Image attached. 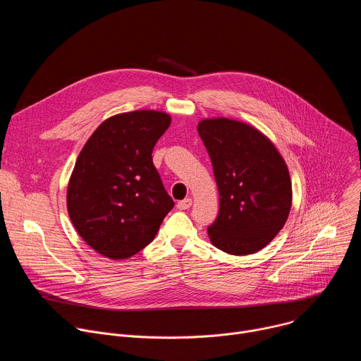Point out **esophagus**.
Here are the masks:
<instances>
[{"mask_svg": "<svg viewBox=\"0 0 361 361\" xmlns=\"http://www.w3.org/2000/svg\"><path fill=\"white\" fill-rule=\"evenodd\" d=\"M191 204H192V200L191 198H185V200L177 202V209L178 210H187V209L191 207Z\"/></svg>", "mask_w": 361, "mask_h": 361, "instance_id": "34e87169", "label": "esophagus"}]
</instances>
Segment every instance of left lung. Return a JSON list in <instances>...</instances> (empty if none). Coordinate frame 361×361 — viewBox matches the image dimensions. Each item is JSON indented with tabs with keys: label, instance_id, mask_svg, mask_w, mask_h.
<instances>
[{
	"label": "left lung",
	"instance_id": "obj_1",
	"mask_svg": "<svg viewBox=\"0 0 361 361\" xmlns=\"http://www.w3.org/2000/svg\"><path fill=\"white\" fill-rule=\"evenodd\" d=\"M209 151L220 195V212L207 233L231 255L264 248L284 227L293 200L287 164L276 145L255 127L226 117L197 126Z\"/></svg>",
	"mask_w": 361,
	"mask_h": 361
}]
</instances>
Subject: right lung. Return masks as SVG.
<instances>
[{
  "label": "right lung",
  "instance_id": "add662e5",
  "mask_svg": "<svg viewBox=\"0 0 361 361\" xmlns=\"http://www.w3.org/2000/svg\"><path fill=\"white\" fill-rule=\"evenodd\" d=\"M170 124L156 110L116 114L78 154L67 210L81 238L107 259L124 260L148 245L174 207L151 157Z\"/></svg>",
  "mask_w": 361,
  "mask_h": 361
}]
</instances>
